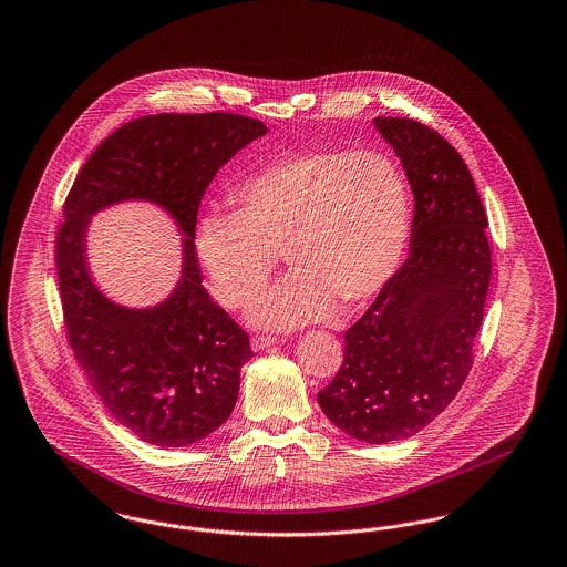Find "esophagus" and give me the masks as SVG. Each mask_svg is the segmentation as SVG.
<instances>
[{
	"label": "esophagus",
	"mask_w": 567,
	"mask_h": 567,
	"mask_svg": "<svg viewBox=\"0 0 567 567\" xmlns=\"http://www.w3.org/2000/svg\"><path fill=\"white\" fill-rule=\"evenodd\" d=\"M274 344H278V338H274V336H252V340H250V347H252V351H266V349H270Z\"/></svg>",
	"instance_id": "1"
}]
</instances>
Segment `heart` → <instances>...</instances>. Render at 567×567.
Instances as JSON below:
<instances>
[{
    "mask_svg": "<svg viewBox=\"0 0 567 567\" xmlns=\"http://www.w3.org/2000/svg\"><path fill=\"white\" fill-rule=\"evenodd\" d=\"M231 199L236 213L197 223L195 255L213 296L246 308L266 293L276 252H285L291 278L252 315L266 327L321 321L338 306L361 310L404 264L412 189L389 153L278 155L246 174Z\"/></svg>",
    "mask_w": 567,
    "mask_h": 567,
    "instance_id": "heart-1",
    "label": "heart"
}]
</instances>
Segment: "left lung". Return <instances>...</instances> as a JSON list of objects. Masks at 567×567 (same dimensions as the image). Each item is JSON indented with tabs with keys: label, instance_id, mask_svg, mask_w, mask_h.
Instances as JSON below:
<instances>
[{
	"label": "left lung",
	"instance_id": "left-lung-1",
	"mask_svg": "<svg viewBox=\"0 0 567 567\" xmlns=\"http://www.w3.org/2000/svg\"><path fill=\"white\" fill-rule=\"evenodd\" d=\"M414 195L410 255L344 333V361L319 393L327 419L368 444L427 427L472 368L491 280L486 215L457 151L432 127L378 116Z\"/></svg>",
	"mask_w": 567,
	"mask_h": 567
}]
</instances>
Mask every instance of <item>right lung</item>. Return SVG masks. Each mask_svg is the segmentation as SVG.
<instances>
[{"label":"right lung","instance_id":"1","mask_svg":"<svg viewBox=\"0 0 567 567\" xmlns=\"http://www.w3.org/2000/svg\"><path fill=\"white\" fill-rule=\"evenodd\" d=\"M268 127L240 114H153L110 134L82 165L56 234V276L70 347L110 414L140 440L189 446L231 414L248 336L202 285L195 225L216 172ZM142 198L157 203L184 237L182 280L151 309L104 297L85 264L90 216Z\"/></svg>","mask_w":567,"mask_h":567}]
</instances>
